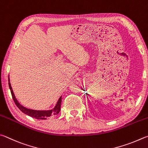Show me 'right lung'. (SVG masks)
Instances as JSON below:
<instances>
[{"instance_id": "obj_1", "label": "right lung", "mask_w": 148, "mask_h": 148, "mask_svg": "<svg viewBox=\"0 0 148 148\" xmlns=\"http://www.w3.org/2000/svg\"><path fill=\"white\" fill-rule=\"evenodd\" d=\"M8 84H9V87L11 90V93H12V96L13 98V100L14 101L17 107L21 111L24 113L28 115L29 116H32L34 118V119H39V120H47L48 118L49 117H52L54 116L55 115L58 114L60 111L61 109V96L59 99L57 103H56V106H55L54 108L52 110H49V111H36V110H33V109H29L28 108H26V107H23V106L18 103L17 99H16L15 96L14 95V93L13 92L12 86L10 83V78L8 77Z\"/></svg>"}]
</instances>
